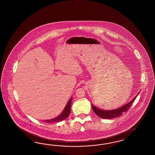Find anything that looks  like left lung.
<instances>
[{
  "label": "left lung",
  "instance_id": "left-lung-1",
  "mask_svg": "<svg viewBox=\"0 0 155 155\" xmlns=\"http://www.w3.org/2000/svg\"><path fill=\"white\" fill-rule=\"evenodd\" d=\"M138 94L139 93L137 94ZM137 97V95H136V96L133 98L132 100L129 101L128 103H127V104H125L124 105L120 107L117 108L116 109L105 110L100 109L99 108H97V107H96L92 104L91 106L94 113L96 114L98 117L102 119H110L114 117H119L123 114L126 113L128 111L129 108L132 105L133 103L136 100Z\"/></svg>",
  "mask_w": 155,
  "mask_h": 155
}]
</instances>
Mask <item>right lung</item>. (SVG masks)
I'll use <instances>...</instances> for the list:
<instances>
[{
  "label": "right lung",
  "instance_id": "right-lung-1",
  "mask_svg": "<svg viewBox=\"0 0 155 155\" xmlns=\"http://www.w3.org/2000/svg\"><path fill=\"white\" fill-rule=\"evenodd\" d=\"M72 97L69 100L68 103L67 104L66 106H65L63 111L61 112V113L57 117H54L49 120H42L43 121H45L48 123H53L55 122H59L61 121L64 120L67 117H68L71 113V103H72Z\"/></svg>",
  "mask_w": 155,
  "mask_h": 155
}]
</instances>
